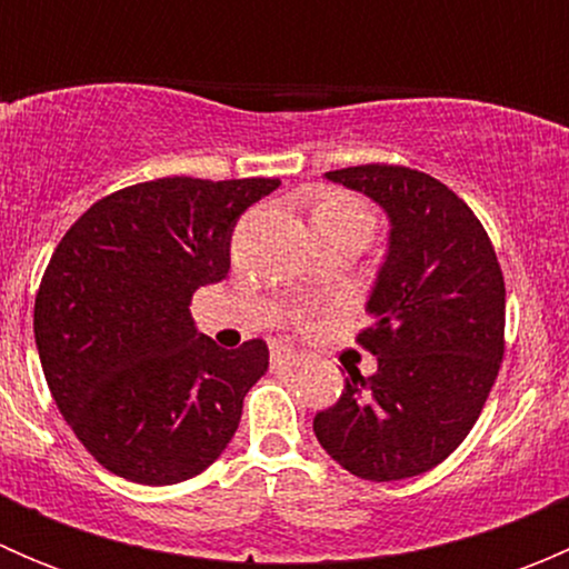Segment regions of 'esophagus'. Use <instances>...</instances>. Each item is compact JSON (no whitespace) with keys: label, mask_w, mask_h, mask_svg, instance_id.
Returning <instances> with one entry per match:
<instances>
[{"label":"esophagus","mask_w":569,"mask_h":569,"mask_svg":"<svg viewBox=\"0 0 569 569\" xmlns=\"http://www.w3.org/2000/svg\"><path fill=\"white\" fill-rule=\"evenodd\" d=\"M302 363V355L295 352L291 347H274L272 349V369H295V366Z\"/></svg>","instance_id":"1"}]
</instances>
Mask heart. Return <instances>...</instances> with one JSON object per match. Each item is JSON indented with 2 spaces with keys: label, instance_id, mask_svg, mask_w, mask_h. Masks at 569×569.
Listing matches in <instances>:
<instances>
[{
  "label": "heart",
  "instance_id": "heart-1",
  "mask_svg": "<svg viewBox=\"0 0 569 569\" xmlns=\"http://www.w3.org/2000/svg\"><path fill=\"white\" fill-rule=\"evenodd\" d=\"M311 222L317 231L347 226V222H366L371 226L369 206L349 192H321L311 203Z\"/></svg>",
  "mask_w": 569,
  "mask_h": 569
}]
</instances>
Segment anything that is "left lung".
I'll use <instances>...</instances> for the list:
<instances>
[{
  "label": "left lung",
  "mask_w": 569,
  "mask_h": 569,
  "mask_svg": "<svg viewBox=\"0 0 569 569\" xmlns=\"http://www.w3.org/2000/svg\"><path fill=\"white\" fill-rule=\"evenodd\" d=\"M327 178L388 211L391 244L369 300L375 325L355 336L377 375L349 371L313 432L360 479L427 473L473 429L501 369V263L473 209L429 173L371 162Z\"/></svg>",
  "instance_id": "left-lung-1"
}]
</instances>
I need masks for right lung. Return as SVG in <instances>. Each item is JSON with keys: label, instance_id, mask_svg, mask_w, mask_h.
I'll return each mask as SVG.
<instances>
[{"label": "right lung", "instance_id": "right-lung-1", "mask_svg": "<svg viewBox=\"0 0 569 569\" xmlns=\"http://www.w3.org/2000/svg\"><path fill=\"white\" fill-rule=\"evenodd\" d=\"M280 178H157L96 200L36 297L46 382L79 443L137 485L203 473L269 369L263 338H194L192 295L231 269V233Z\"/></svg>", "mask_w": 569, "mask_h": 569}]
</instances>
